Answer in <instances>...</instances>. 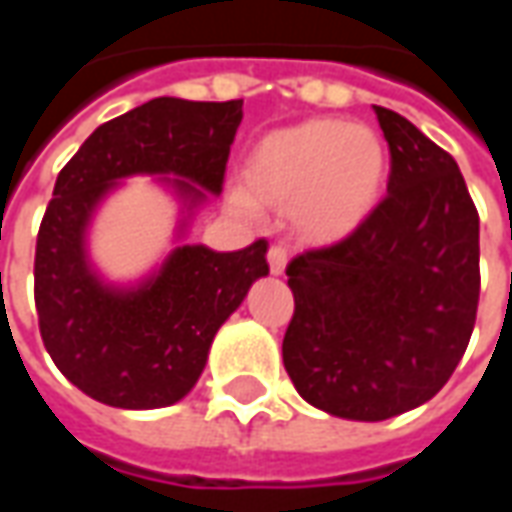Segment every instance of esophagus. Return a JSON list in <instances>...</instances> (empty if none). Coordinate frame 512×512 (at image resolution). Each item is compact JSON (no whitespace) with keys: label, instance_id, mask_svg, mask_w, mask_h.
Instances as JSON below:
<instances>
[{"label":"esophagus","instance_id":"34e87169","mask_svg":"<svg viewBox=\"0 0 512 512\" xmlns=\"http://www.w3.org/2000/svg\"><path fill=\"white\" fill-rule=\"evenodd\" d=\"M285 263H288V249L282 244H274L268 249V268L271 274H282L285 271Z\"/></svg>","mask_w":512,"mask_h":512}]
</instances>
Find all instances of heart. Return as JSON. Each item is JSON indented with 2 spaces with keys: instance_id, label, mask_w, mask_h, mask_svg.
I'll return each mask as SVG.
<instances>
[{
  "instance_id": "b5f03b06",
  "label": "heart",
  "mask_w": 512,
  "mask_h": 512,
  "mask_svg": "<svg viewBox=\"0 0 512 512\" xmlns=\"http://www.w3.org/2000/svg\"><path fill=\"white\" fill-rule=\"evenodd\" d=\"M246 188L230 205L252 213L255 202L291 205L307 241H341L377 210L388 182V149L380 132L341 119H310L263 135L244 163Z\"/></svg>"
}]
</instances>
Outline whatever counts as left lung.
Listing matches in <instances>:
<instances>
[{
  "label": "left lung",
  "instance_id": "obj_1",
  "mask_svg": "<svg viewBox=\"0 0 512 512\" xmlns=\"http://www.w3.org/2000/svg\"><path fill=\"white\" fill-rule=\"evenodd\" d=\"M374 113L391 149L388 194L352 235L285 268V371L310 405L355 421L430 402L480 302V216L455 157L405 116Z\"/></svg>",
  "mask_w": 512,
  "mask_h": 512
}]
</instances>
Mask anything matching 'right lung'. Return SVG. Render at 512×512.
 Returning <instances> with one entry per match:
<instances>
[{"label":"right lung","instance_id":"1","mask_svg":"<svg viewBox=\"0 0 512 512\" xmlns=\"http://www.w3.org/2000/svg\"><path fill=\"white\" fill-rule=\"evenodd\" d=\"M244 99L188 102L157 96L96 127L57 174L35 244V310L49 357L82 393L110 407L180 402L207 363L210 343L257 277L260 238L238 252L177 246L144 285L119 291L85 257L99 199L130 174H174L191 207L221 194Z\"/></svg>","mask_w":512,"mask_h":512}]
</instances>
